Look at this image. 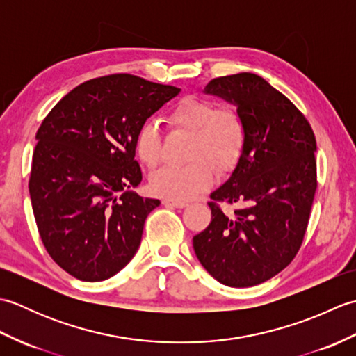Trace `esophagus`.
I'll list each match as a JSON object with an SVG mask.
<instances>
[{"instance_id": "esophagus-1", "label": "esophagus", "mask_w": 356, "mask_h": 356, "mask_svg": "<svg viewBox=\"0 0 356 356\" xmlns=\"http://www.w3.org/2000/svg\"><path fill=\"white\" fill-rule=\"evenodd\" d=\"M165 207H170V208H185L188 203L182 202V200H174V199H165L163 202Z\"/></svg>"}]
</instances>
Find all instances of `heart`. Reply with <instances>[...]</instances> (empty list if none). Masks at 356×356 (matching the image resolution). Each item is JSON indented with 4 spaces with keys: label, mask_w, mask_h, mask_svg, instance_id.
Instances as JSON below:
<instances>
[{
    "label": "heart",
    "mask_w": 356,
    "mask_h": 356,
    "mask_svg": "<svg viewBox=\"0 0 356 356\" xmlns=\"http://www.w3.org/2000/svg\"><path fill=\"white\" fill-rule=\"evenodd\" d=\"M170 122L194 134L191 159L186 166L165 165L151 174L149 190L166 199L188 200L213 184L214 172L208 159L217 170H228L237 162L245 147L246 128L234 108H220L211 101L184 97L170 113ZM136 154L153 166L161 157V133L154 122L142 124L134 139ZM200 161H197V159Z\"/></svg>",
    "instance_id": "heart-1"
}]
</instances>
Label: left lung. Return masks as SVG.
Listing matches in <instances>:
<instances>
[{"instance_id":"left-lung-1","label":"left lung","mask_w":356,"mask_h":356,"mask_svg":"<svg viewBox=\"0 0 356 356\" xmlns=\"http://www.w3.org/2000/svg\"><path fill=\"white\" fill-rule=\"evenodd\" d=\"M237 108L245 147L229 179L211 193L213 220L193 238L202 266L231 287L260 284L303 243L316 190V142L301 111L254 73L216 78L203 90ZM217 201L237 204L225 215Z\"/></svg>"}]
</instances>
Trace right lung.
Returning a JSON list of instances; mask_svg holds the SVG:
<instances>
[{
  "label": "right lung",
  "mask_w": 356,
  "mask_h": 356,
  "mask_svg": "<svg viewBox=\"0 0 356 356\" xmlns=\"http://www.w3.org/2000/svg\"><path fill=\"white\" fill-rule=\"evenodd\" d=\"M179 93L133 74H110L73 88L42 120L30 200L45 249L74 278L102 282L138 252L145 218L161 202L133 191L142 180L134 139Z\"/></svg>",
  "instance_id": "obj_1"
}]
</instances>
